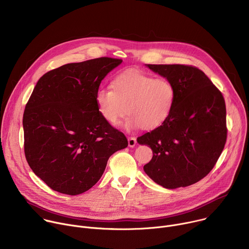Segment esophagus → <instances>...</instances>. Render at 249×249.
<instances>
[{
    "label": "esophagus",
    "instance_id": "esophagus-1",
    "mask_svg": "<svg viewBox=\"0 0 249 249\" xmlns=\"http://www.w3.org/2000/svg\"><path fill=\"white\" fill-rule=\"evenodd\" d=\"M136 143H137V140H136L135 137H129V138H128V145H129L130 148L135 147Z\"/></svg>",
    "mask_w": 249,
    "mask_h": 249
}]
</instances>
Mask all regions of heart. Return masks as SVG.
<instances>
[{"instance_id":"heart-1","label":"heart","mask_w":249,"mask_h":249,"mask_svg":"<svg viewBox=\"0 0 249 249\" xmlns=\"http://www.w3.org/2000/svg\"><path fill=\"white\" fill-rule=\"evenodd\" d=\"M175 96V88L169 80L126 71L113 80L112 88L98 89L95 101L101 116L109 124L116 125L128 110L123 124L126 129L141 127L149 131L168 118Z\"/></svg>"}]
</instances>
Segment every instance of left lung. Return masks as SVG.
Instances as JSON below:
<instances>
[{"mask_svg":"<svg viewBox=\"0 0 249 249\" xmlns=\"http://www.w3.org/2000/svg\"><path fill=\"white\" fill-rule=\"evenodd\" d=\"M147 66L172 83L176 96L164 123L137 139L139 144L153 150V158L144 170L164 188L189 186L213 169L225 148V98L203 71L194 66Z\"/></svg>","mask_w":249,"mask_h":249,"instance_id":"obj_1","label":"left lung"}]
</instances>
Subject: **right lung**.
Instances as JSON below:
<instances>
[{
	"label": "right lung",
	"instance_id": "1",
	"mask_svg": "<svg viewBox=\"0 0 249 249\" xmlns=\"http://www.w3.org/2000/svg\"><path fill=\"white\" fill-rule=\"evenodd\" d=\"M121 59L71 63L44 74L23 112L24 155L51 189L79 195L101 177L107 160L128 146L125 135L100 114L95 94Z\"/></svg>",
	"mask_w": 249,
	"mask_h": 249
}]
</instances>
